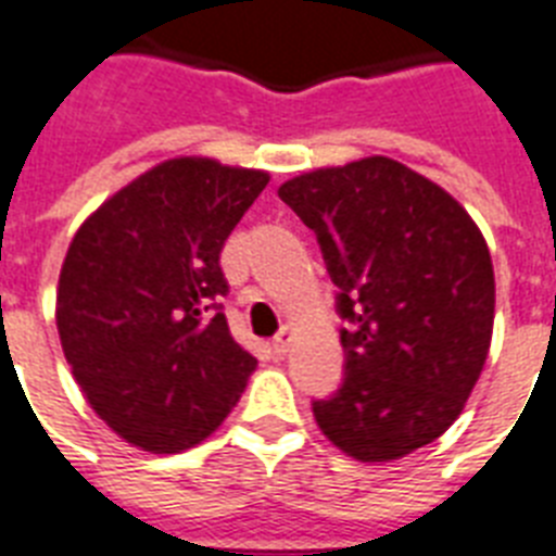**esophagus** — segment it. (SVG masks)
Segmentation results:
<instances>
[{
  "label": "esophagus",
  "instance_id": "1",
  "mask_svg": "<svg viewBox=\"0 0 556 556\" xmlns=\"http://www.w3.org/2000/svg\"><path fill=\"white\" fill-rule=\"evenodd\" d=\"M292 341H295V329L283 327L281 332H278V338H275V341H273V355L275 357L287 355L289 346H292Z\"/></svg>",
  "mask_w": 556,
  "mask_h": 556
}]
</instances>
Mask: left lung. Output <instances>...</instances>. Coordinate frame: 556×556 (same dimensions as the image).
I'll return each instance as SVG.
<instances>
[{"label":"left lung","instance_id":"obj_1","mask_svg":"<svg viewBox=\"0 0 556 556\" xmlns=\"http://www.w3.org/2000/svg\"><path fill=\"white\" fill-rule=\"evenodd\" d=\"M318 236L352 327L346 378L312 403L332 446L401 460L460 417L489 357L494 267L466 206L406 164L366 155L278 187Z\"/></svg>","mask_w":556,"mask_h":556}]
</instances>
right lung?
Returning <instances> with one entry per match:
<instances>
[{"instance_id":"1","label":"right lung","mask_w":556,"mask_h":556,"mask_svg":"<svg viewBox=\"0 0 556 556\" xmlns=\"http://www.w3.org/2000/svg\"><path fill=\"white\" fill-rule=\"evenodd\" d=\"M267 185V169L167 159L96 206L67 247L62 352L90 409L141 452L199 446L258 366L213 301L227 295L224 241Z\"/></svg>"}]
</instances>
